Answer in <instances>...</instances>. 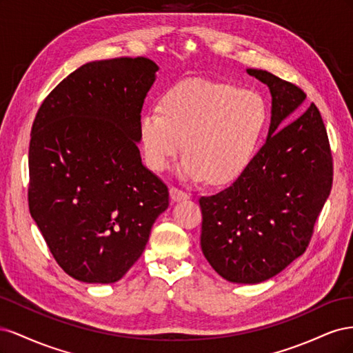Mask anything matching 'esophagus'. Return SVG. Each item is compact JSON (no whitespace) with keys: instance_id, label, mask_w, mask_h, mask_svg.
Wrapping results in <instances>:
<instances>
[{"instance_id":"obj_1","label":"esophagus","mask_w":353,"mask_h":353,"mask_svg":"<svg viewBox=\"0 0 353 353\" xmlns=\"http://www.w3.org/2000/svg\"><path fill=\"white\" fill-rule=\"evenodd\" d=\"M170 199H172V201H183V200L190 199V196H188V193H185V191L179 190L176 187H172L170 188Z\"/></svg>"}]
</instances>
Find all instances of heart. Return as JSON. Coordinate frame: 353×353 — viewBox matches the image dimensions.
Wrapping results in <instances>:
<instances>
[{"label": "heart", "instance_id": "1", "mask_svg": "<svg viewBox=\"0 0 353 353\" xmlns=\"http://www.w3.org/2000/svg\"><path fill=\"white\" fill-rule=\"evenodd\" d=\"M138 123L147 165L166 170L184 152L181 178L218 185L239 179L258 153L268 123L259 92L209 79H185L169 87Z\"/></svg>", "mask_w": 353, "mask_h": 353}]
</instances>
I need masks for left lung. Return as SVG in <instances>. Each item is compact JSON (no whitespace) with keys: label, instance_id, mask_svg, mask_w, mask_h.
Returning a JSON list of instances; mask_svg holds the SVG:
<instances>
[{"label":"left lung","instance_id":"8db88e82","mask_svg":"<svg viewBox=\"0 0 353 353\" xmlns=\"http://www.w3.org/2000/svg\"><path fill=\"white\" fill-rule=\"evenodd\" d=\"M248 73L268 85L272 97L266 143L228 188L199 200L201 252L222 279L239 284L270 280L305 253L333 184L316 105L294 120L306 94L266 70Z\"/></svg>","mask_w":353,"mask_h":353}]
</instances>
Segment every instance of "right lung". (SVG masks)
I'll list each match as a JSON object with an SVG mask.
<instances>
[{"label": "right lung", "instance_id": "add662e5", "mask_svg": "<svg viewBox=\"0 0 353 353\" xmlns=\"http://www.w3.org/2000/svg\"><path fill=\"white\" fill-rule=\"evenodd\" d=\"M159 66L91 61L52 90L29 144V210L60 268L83 283L121 280L169 206L143 162L138 123Z\"/></svg>", "mask_w": 353, "mask_h": 353}]
</instances>
